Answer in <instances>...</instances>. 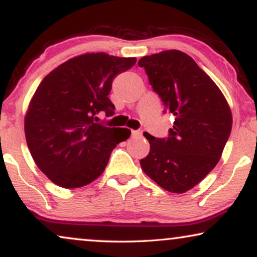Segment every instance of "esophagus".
Segmentation results:
<instances>
[{
	"instance_id": "obj_1",
	"label": "esophagus",
	"mask_w": 257,
	"mask_h": 257,
	"mask_svg": "<svg viewBox=\"0 0 257 257\" xmlns=\"http://www.w3.org/2000/svg\"><path fill=\"white\" fill-rule=\"evenodd\" d=\"M142 137V132L140 131H132V138H139Z\"/></svg>"
}]
</instances>
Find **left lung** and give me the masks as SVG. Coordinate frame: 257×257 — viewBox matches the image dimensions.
Segmentation results:
<instances>
[{
  "instance_id": "obj_1",
  "label": "left lung",
  "mask_w": 257,
  "mask_h": 257,
  "mask_svg": "<svg viewBox=\"0 0 257 257\" xmlns=\"http://www.w3.org/2000/svg\"><path fill=\"white\" fill-rule=\"evenodd\" d=\"M175 115L167 138L145 132L150 153L140 160L147 177L172 193H185L216 166L229 138L233 117L223 93L191 56L166 50L138 62Z\"/></svg>"
}]
</instances>
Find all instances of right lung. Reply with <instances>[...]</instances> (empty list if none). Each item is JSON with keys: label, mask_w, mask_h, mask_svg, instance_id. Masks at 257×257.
I'll return each mask as SVG.
<instances>
[{"label": "right lung", "mask_w": 257, "mask_h": 257, "mask_svg": "<svg viewBox=\"0 0 257 257\" xmlns=\"http://www.w3.org/2000/svg\"><path fill=\"white\" fill-rule=\"evenodd\" d=\"M135 57L84 54L57 66L35 91L24 132L38 168L63 188H78L103 173L112 150L130 138L127 128L106 127L97 114L114 113L112 80L136 64Z\"/></svg>", "instance_id": "obj_1"}]
</instances>
